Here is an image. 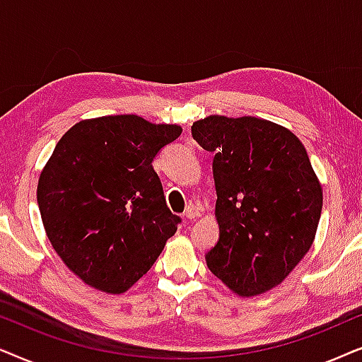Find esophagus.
<instances>
[{"label": "esophagus", "instance_id": "obj_1", "mask_svg": "<svg viewBox=\"0 0 362 362\" xmlns=\"http://www.w3.org/2000/svg\"><path fill=\"white\" fill-rule=\"evenodd\" d=\"M200 215H202V209H199L197 205H189L185 209V216L189 220H197Z\"/></svg>", "mask_w": 362, "mask_h": 362}]
</instances>
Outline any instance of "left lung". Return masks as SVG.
<instances>
[{
	"instance_id": "left-lung-1",
	"label": "left lung",
	"mask_w": 362,
	"mask_h": 362,
	"mask_svg": "<svg viewBox=\"0 0 362 362\" xmlns=\"http://www.w3.org/2000/svg\"><path fill=\"white\" fill-rule=\"evenodd\" d=\"M192 136L214 152L218 243L210 272L238 296L263 295L290 274L315 242L322 187L290 129L243 115H209Z\"/></svg>"
}]
</instances>
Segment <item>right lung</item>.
<instances>
[{
    "mask_svg": "<svg viewBox=\"0 0 362 362\" xmlns=\"http://www.w3.org/2000/svg\"><path fill=\"white\" fill-rule=\"evenodd\" d=\"M182 134L177 124L104 115L72 125L37 182L52 248L86 285L120 295L146 274L177 231L152 160Z\"/></svg>",
    "mask_w": 362,
    "mask_h": 362,
    "instance_id": "obj_1",
    "label": "right lung"
}]
</instances>
